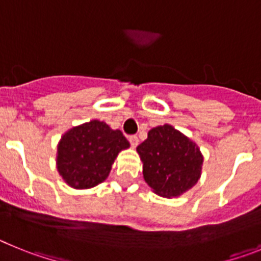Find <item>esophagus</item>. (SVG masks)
I'll list each match as a JSON object with an SVG mask.
<instances>
[{
  "label": "esophagus",
  "instance_id": "34e87169",
  "mask_svg": "<svg viewBox=\"0 0 261 261\" xmlns=\"http://www.w3.org/2000/svg\"><path fill=\"white\" fill-rule=\"evenodd\" d=\"M129 142H130V146L136 147L138 145V137L137 136H129Z\"/></svg>",
  "mask_w": 261,
  "mask_h": 261
}]
</instances>
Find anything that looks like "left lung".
Here are the masks:
<instances>
[{
	"instance_id": "1",
	"label": "left lung",
	"mask_w": 261,
	"mask_h": 261,
	"mask_svg": "<svg viewBox=\"0 0 261 261\" xmlns=\"http://www.w3.org/2000/svg\"><path fill=\"white\" fill-rule=\"evenodd\" d=\"M144 179L156 195L176 197L192 188L201 175L202 155L195 142L172 128L155 126L137 146Z\"/></svg>"
}]
</instances>
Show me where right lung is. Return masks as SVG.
Instances as JSON below:
<instances>
[{
  "instance_id": "add662e5",
  "label": "right lung",
  "mask_w": 261,
  "mask_h": 261,
  "mask_svg": "<svg viewBox=\"0 0 261 261\" xmlns=\"http://www.w3.org/2000/svg\"><path fill=\"white\" fill-rule=\"evenodd\" d=\"M129 142L119 129L112 130L99 120L74 126L57 146V170L77 190L98 186L107 179L117 154Z\"/></svg>"
}]
</instances>
